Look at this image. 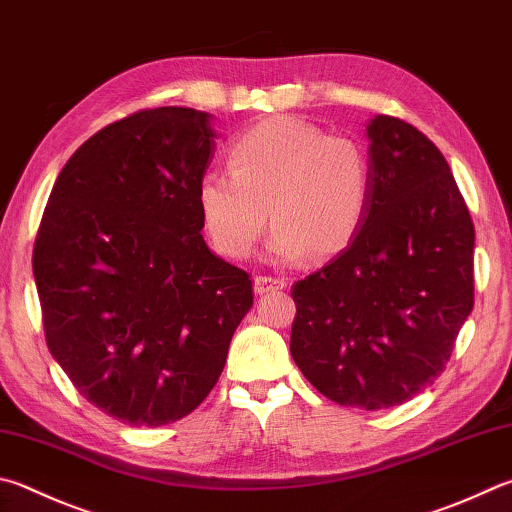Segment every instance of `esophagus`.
I'll return each mask as SVG.
<instances>
[{
	"label": "esophagus",
	"mask_w": 512,
	"mask_h": 512,
	"mask_svg": "<svg viewBox=\"0 0 512 512\" xmlns=\"http://www.w3.org/2000/svg\"><path fill=\"white\" fill-rule=\"evenodd\" d=\"M255 293L257 295H266L271 291H282L286 288V280H280V277H266V275H259L255 277Z\"/></svg>",
	"instance_id": "esophagus-1"
}]
</instances>
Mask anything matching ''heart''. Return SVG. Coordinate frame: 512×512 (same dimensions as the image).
<instances>
[{
	"label": "heart",
	"mask_w": 512,
	"mask_h": 512,
	"mask_svg": "<svg viewBox=\"0 0 512 512\" xmlns=\"http://www.w3.org/2000/svg\"><path fill=\"white\" fill-rule=\"evenodd\" d=\"M230 174H206L197 188L201 224L226 257L250 255L268 224V253L295 262L345 250L365 221L371 190L367 152L345 136L288 116H271L228 147Z\"/></svg>",
	"instance_id": "1"
}]
</instances>
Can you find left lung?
Wrapping results in <instances>:
<instances>
[{"mask_svg":"<svg viewBox=\"0 0 512 512\" xmlns=\"http://www.w3.org/2000/svg\"><path fill=\"white\" fill-rule=\"evenodd\" d=\"M371 190L351 244L293 286L291 356L333 403L410 401L450 360L475 304V226L448 161L401 118L367 123Z\"/></svg>","mask_w":512,"mask_h":512,"instance_id":"1","label":"left lung"}]
</instances>
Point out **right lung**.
Segmentation results:
<instances>
[{"mask_svg": "<svg viewBox=\"0 0 512 512\" xmlns=\"http://www.w3.org/2000/svg\"><path fill=\"white\" fill-rule=\"evenodd\" d=\"M212 116L143 109L82 143L55 181L33 250L51 356L129 425L203 403L253 306L246 271L212 253L197 206Z\"/></svg>", "mask_w": 512, "mask_h": 512, "instance_id": "right-lung-1", "label": "right lung"}]
</instances>
